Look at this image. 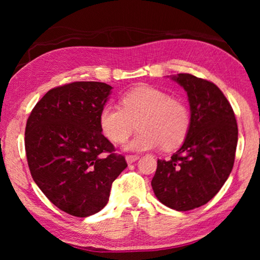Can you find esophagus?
<instances>
[{"label": "esophagus", "instance_id": "1", "mask_svg": "<svg viewBox=\"0 0 260 260\" xmlns=\"http://www.w3.org/2000/svg\"><path fill=\"white\" fill-rule=\"evenodd\" d=\"M139 158H140V156H138V155H128V156H126V161L128 162V164H132V162L138 160Z\"/></svg>", "mask_w": 260, "mask_h": 260}]
</instances>
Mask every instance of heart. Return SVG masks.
Listing matches in <instances>:
<instances>
[{
    "label": "heart",
    "instance_id": "1",
    "mask_svg": "<svg viewBox=\"0 0 260 260\" xmlns=\"http://www.w3.org/2000/svg\"><path fill=\"white\" fill-rule=\"evenodd\" d=\"M121 107L105 104L101 109V129L112 142L120 143L138 120L139 132L125 143L129 151H146L161 146L170 150L181 144L190 127L186 103L151 86H139L122 95Z\"/></svg>",
    "mask_w": 260,
    "mask_h": 260
}]
</instances>
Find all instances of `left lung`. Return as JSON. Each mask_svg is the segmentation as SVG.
I'll return each mask as SVG.
<instances>
[{
	"instance_id": "left-lung-1",
	"label": "left lung",
	"mask_w": 260,
	"mask_h": 260,
	"mask_svg": "<svg viewBox=\"0 0 260 260\" xmlns=\"http://www.w3.org/2000/svg\"><path fill=\"white\" fill-rule=\"evenodd\" d=\"M172 79L187 91L190 127L181 148L158 159L151 186L164 205L189 211L212 200L230 177L239 131L232 105L213 82L189 73Z\"/></svg>"
}]
</instances>
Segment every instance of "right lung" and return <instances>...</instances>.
Listing matches in <instances>:
<instances>
[{"label": "right lung", "mask_w": 260, "mask_h": 260, "mask_svg": "<svg viewBox=\"0 0 260 260\" xmlns=\"http://www.w3.org/2000/svg\"><path fill=\"white\" fill-rule=\"evenodd\" d=\"M111 89L98 81L52 88L26 124L25 150L34 182L52 204L74 217L102 210L112 182L127 167L99 121Z\"/></svg>", "instance_id": "add662e5"}]
</instances>
